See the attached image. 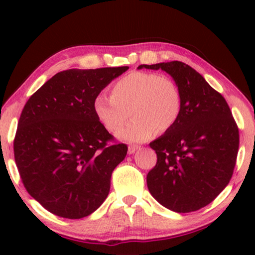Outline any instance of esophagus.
I'll return each mask as SVG.
<instances>
[{
	"mask_svg": "<svg viewBox=\"0 0 255 255\" xmlns=\"http://www.w3.org/2000/svg\"><path fill=\"white\" fill-rule=\"evenodd\" d=\"M137 149H138L137 145H130V146H128V154H133V153L137 151Z\"/></svg>",
	"mask_w": 255,
	"mask_h": 255,
	"instance_id": "1",
	"label": "esophagus"
}]
</instances>
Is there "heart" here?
I'll return each instance as SVG.
<instances>
[{
	"mask_svg": "<svg viewBox=\"0 0 255 255\" xmlns=\"http://www.w3.org/2000/svg\"><path fill=\"white\" fill-rule=\"evenodd\" d=\"M182 97L173 79L151 72H131L111 88V97L99 95L93 102L97 121L109 132H117L128 118L133 120L118 132L128 142H142L158 131L166 132L176 124Z\"/></svg>",
	"mask_w": 255,
	"mask_h": 255,
	"instance_id": "heart-1",
	"label": "heart"
}]
</instances>
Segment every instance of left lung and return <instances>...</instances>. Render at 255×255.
I'll list each match as a JSON object with an SVG mask.
<instances>
[{"instance_id":"left-lung-1","label":"left lung","mask_w":255,"mask_h":255,"mask_svg":"<svg viewBox=\"0 0 255 255\" xmlns=\"http://www.w3.org/2000/svg\"><path fill=\"white\" fill-rule=\"evenodd\" d=\"M138 68L168 73L182 97L176 124L149 144L158 158L146 177L149 193L172 211L200 210L228 186L236 166L239 130L229 104L184 62Z\"/></svg>"}]
</instances>
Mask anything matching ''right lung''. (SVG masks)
Returning <instances> with one entry per match:
<instances>
[{"label": "right lung", "mask_w": 255, "mask_h": 255, "mask_svg": "<svg viewBox=\"0 0 255 255\" xmlns=\"http://www.w3.org/2000/svg\"><path fill=\"white\" fill-rule=\"evenodd\" d=\"M128 69L57 73L27 100L13 154L27 193L51 214L79 219L93 214L110 190L114 169L128 152L97 121L93 102Z\"/></svg>", "instance_id": "right-lung-1"}]
</instances>
